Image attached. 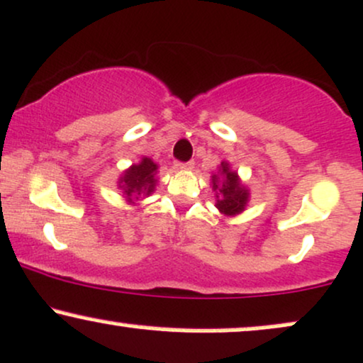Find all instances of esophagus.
Wrapping results in <instances>:
<instances>
[{
    "label": "esophagus",
    "mask_w": 363,
    "mask_h": 363,
    "mask_svg": "<svg viewBox=\"0 0 363 363\" xmlns=\"http://www.w3.org/2000/svg\"><path fill=\"white\" fill-rule=\"evenodd\" d=\"M194 162H188V163H181V162H175V169L182 170V169H193Z\"/></svg>",
    "instance_id": "obj_1"
}]
</instances>
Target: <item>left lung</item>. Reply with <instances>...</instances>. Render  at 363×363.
Returning a JSON list of instances; mask_svg holds the SVG:
<instances>
[{
  "instance_id": "1",
  "label": "left lung",
  "mask_w": 363,
  "mask_h": 363,
  "mask_svg": "<svg viewBox=\"0 0 363 363\" xmlns=\"http://www.w3.org/2000/svg\"><path fill=\"white\" fill-rule=\"evenodd\" d=\"M212 189L215 191V206L224 217H236L248 206V186L241 181L240 174L233 170L227 160H222L218 172L212 175Z\"/></svg>"
}]
</instances>
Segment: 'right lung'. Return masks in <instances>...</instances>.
Returning <instances> with one entry per match:
<instances>
[{"label":"right lung","mask_w":363,"mask_h":363,"mask_svg":"<svg viewBox=\"0 0 363 363\" xmlns=\"http://www.w3.org/2000/svg\"><path fill=\"white\" fill-rule=\"evenodd\" d=\"M158 163L150 157H143L138 163H133L118 177L117 186L122 191L127 205H136L139 198L151 196L157 188Z\"/></svg>","instance_id":"add662e5"}]
</instances>
